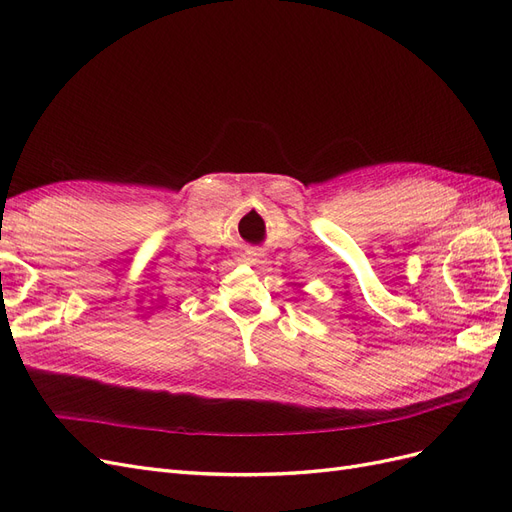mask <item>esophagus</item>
Wrapping results in <instances>:
<instances>
[{
  "instance_id": "obj_1",
  "label": "esophagus",
  "mask_w": 512,
  "mask_h": 512,
  "mask_svg": "<svg viewBox=\"0 0 512 512\" xmlns=\"http://www.w3.org/2000/svg\"><path fill=\"white\" fill-rule=\"evenodd\" d=\"M247 262H252V258H250V256H247Z\"/></svg>"
}]
</instances>
